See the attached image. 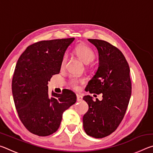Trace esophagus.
Instances as JSON below:
<instances>
[{"label":"esophagus","mask_w":153,"mask_h":153,"mask_svg":"<svg viewBox=\"0 0 153 153\" xmlns=\"http://www.w3.org/2000/svg\"><path fill=\"white\" fill-rule=\"evenodd\" d=\"M76 97H77V101H78V102L82 101V96L81 94H76Z\"/></svg>","instance_id":"34e87169"}]
</instances>
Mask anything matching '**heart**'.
Listing matches in <instances>:
<instances>
[{
	"mask_svg": "<svg viewBox=\"0 0 153 153\" xmlns=\"http://www.w3.org/2000/svg\"><path fill=\"white\" fill-rule=\"evenodd\" d=\"M74 53L77 55L80 60L85 64H88L90 62H92L95 58V53L89 46L85 45H80L77 46L75 48ZM67 62V56H64L62 58L61 67V68H64ZM83 81L82 79H72L70 81V85L74 88V89L77 88V85L79 83H82Z\"/></svg>",
	"mask_w": 153,
	"mask_h": 153,
	"instance_id": "b5f03b06",
	"label": "heart"
}]
</instances>
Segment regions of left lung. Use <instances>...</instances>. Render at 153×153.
I'll return each mask as SVG.
<instances>
[{
	"instance_id": "obj_1",
	"label": "left lung",
	"mask_w": 153,
	"mask_h": 153,
	"mask_svg": "<svg viewBox=\"0 0 153 153\" xmlns=\"http://www.w3.org/2000/svg\"><path fill=\"white\" fill-rule=\"evenodd\" d=\"M88 40L97 48L99 65L85 90L102 94V99L94 101L90 95L84 96L89 108L83 117V126L88 136L102 138L113 133L125 115L131 94L130 70L125 56L115 46L101 40Z\"/></svg>"
}]
</instances>
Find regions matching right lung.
<instances>
[{
    "mask_svg": "<svg viewBox=\"0 0 153 153\" xmlns=\"http://www.w3.org/2000/svg\"><path fill=\"white\" fill-rule=\"evenodd\" d=\"M74 38L43 40L27 46L17 61L12 93L18 115L28 131L39 136L55 133L63 113L76 102V95L64 89L48 95V82L60 72L61 63Z\"/></svg>",
    "mask_w": 153,
    "mask_h": 153,
    "instance_id": "obj_1",
    "label": "right lung"
}]
</instances>
